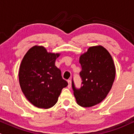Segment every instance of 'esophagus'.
<instances>
[{
	"instance_id": "34e87169",
	"label": "esophagus",
	"mask_w": 134,
	"mask_h": 134,
	"mask_svg": "<svg viewBox=\"0 0 134 134\" xmlns=\"http://www.w3.org/2000/svg\"><path fill=\"white\" fill-rule=\"evenodd\" d=\"M68 88H70L72 86V82L71 80H68Z\"/></svg>"
}]
</instances>
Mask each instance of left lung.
Segmentation results:
<instances>
[{
    "label": "left lung",
    "instance_id": "8db88e82",
    "mask_svg": "<svg viewBox=\"0 0 134 134\" xmlns=\"http://www.w3.org/2000/svg\"><path fill=\"white\" fill-rule=\"evenodd\" d=\"M79 62L82 82L77 89L72 81V88L77 104L91 107L99 104L112 88L115 77V67L112 56L102 46L90 47L81 54Z\"/></svg>",
    "mask_w": 134,
    "mask_h": 134
}]
</instances>
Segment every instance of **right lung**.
<instances>
[{
	"label": "right lung",
	"instance_id": "obj_1",
	"mask_svg": "<svg viewBox=\"0 0 134 134\" xmlns=\"http://www.w3.org/2000/svg\"><path fill=\"white\" fill-rule=\"evenodd\" d=\"M60 55L48 52L43 46H34L27 52L21 62L19 70L21 90L35 107H53L62 88L68 85L61 76L60 69L55 65Z\"/></svg>",
	"mask_w": 134,
	"mask_h": 134
}]
</instances>
